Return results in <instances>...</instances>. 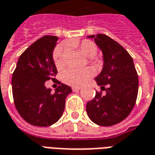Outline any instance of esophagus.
I'll return each instance as SVG.
<instances>
[{"label": "esophagus", "mask_w": 155, "mask_h": 155, "mask_svg": "<svg viewBox=\"0 0 155 155\" xmlns=\"http://www.w3.org/2000/svg\"><path fill=\"white\" fill-rule=\"evenodd\" d=\"M81 89L80 87H72V90H73V92H77Z\"/></svg>", "instance_id": "34e87169"}]
</instances>
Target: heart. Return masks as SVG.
Listing matches in <instances>:
<instances>
[{
	"label": "heart",
	"mask_w": 155,
	"mask_h": 155,
	"mask_svg": "<svg viewBox=\"0 0 155 155\" xmlns=\"http://www.w3.org/2000/svg\"><path fill=\"white\" fill-rule=\"evenodd\" d=\"M75 46L79 51L84 56V57H95L98 53V47L94 42L84 40L79 44H73L71 42L66 43V46H60L56 49L53 56L55 65L57 67H61L63 65V61L66 52V47H72ZM93 72L89 69H83V70H76V69H68L63 72L61 74L62 81L66 84L71 85V86H80L83 84L85 81L92 76Z\"/></svg>",
	"instance_id": "b5f03b06"
}]
</instances>
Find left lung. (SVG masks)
Here are the masks:
<instances>
[{"label":"left lung","mask_w":155,"mask_h":155,"mask_svg":"<svg viewBox=\"0 0 155 155\" xmlns=\"http://www.w3.org/2000/svg\"><path fill=\"white\" fill-rule=\"evenodd\" d=\"M103 53V69L95 81L105 94L96 93L86 112L95 124L110 127L130 114L138 94V76L132 57L126 49L104 34L89 35ZM107 87V88L105 87Z\"/></svg>","instance_id":"8db88e82"}]
</instances>
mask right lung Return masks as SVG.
Segmentation results:
<instances>
[{
    "label": "right lung",
    "instance_id": "add662e5",
    "mask_svg": "<svg viewBox=\"0 0 155 155\" xmlns=\"http://www.w3.org/2000/svg\"><path fill=\"white\" fill-rule=\"evenodd\" d=\"M58 38L46 35L28 47L17 62L12 74V93L19 115L36 127H48L56 123L65 110L66 98L72 92L66 84L51 93L46 81L55 80L57 73L53 51Z\"/></svg>",
    "mask_w": 155,
    "mask_h": 155
}]
</instances>
